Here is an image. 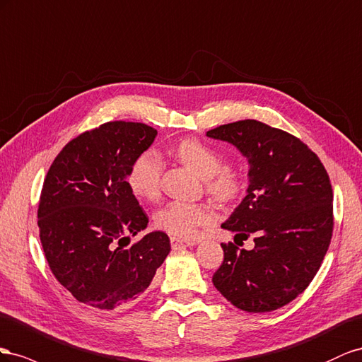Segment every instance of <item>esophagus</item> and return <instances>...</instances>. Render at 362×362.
Wrapping results in <instances>:
<instances>
[{"mask_svg":"<svg viewBox=\"0 0 362 362\" xmlns=\"http://www.w3.org/2000/svg\"><path fill=\"white\" fill-rule=\"evenodd\" d=\"M195 243L194 241H183V240H179V238H171V245L174 250L177 249H183V247H189V245H194Z\"/></svg>","mask_w":362,"mask_h":362,"instance_id":"esophagus-1","label":"esophagus"}]
</instances>
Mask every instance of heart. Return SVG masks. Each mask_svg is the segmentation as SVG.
<instances>
[{"label":"heart","mask_w":362,"mask_h":362,"mask_svg":"<svg viewBox=\"0 0 362 362\" xmlns=\"http://www.w3.org/2000/svg\"><path fill=\"white\" fill-rule=\"evenodd\" d=\"M187 167L204 179L206 191L223 203L235 200L244 189V175L240 170L223 168V156L199 139H185L174 150ZM163 160L156 151L141 153L133 160L127 174L129 189L139 199L153 200L159 195ZM215 221V212L208 203L174 200L154 214V226L174 238H192L199 227Z\"/></svg>","instance_id":"1"}]
</instances>
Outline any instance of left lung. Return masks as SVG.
<instances>
[{
  "mask_svg": "<svg viewBox=\"0 0 362 362\" xmlns=\"http://www.w3.org/2000/svg\"><path fill=\"white\" fill-rule=\"evenodd\" d=\"M249 159L247 195L223 229L253 236L252 250L221 244L212 282L233 306L270 313L302 294L317 274L334 230V194L322 160L300 139L256 119L206 133Z\"/></svg>",
  "mask_w": 362,
  "mask_h": 362,
  "instance_id": "left-lung-1",
  "label": "left lung"
}]
</instances>
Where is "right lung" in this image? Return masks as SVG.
Here are the masks:
<instances>
[{
    "label": "right lung",
    "instance_id": "add662e5",
    "mask_svg": "<svg viewBox=\"0 0 362 362\" xmlns=\"http://www.w3.org/2000/svg\"><path fill=\"white\" fill-rule=\"evenodd\" d=\"M156 135L130 121L81 133L51 163L40 192L39 236L51 272L78 302L101 311L146 291L171 250L159 230L127 247L148 224L127 174Z\"/></svg>",
    "mask_w": 362,
    "mask_h": 362
}]
</instances>
